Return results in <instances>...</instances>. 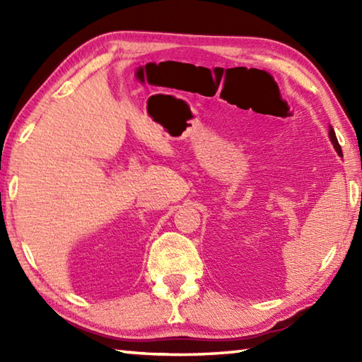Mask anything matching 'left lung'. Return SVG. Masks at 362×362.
<instances>
[{"label": "left lung", "instance_id": "left-lung-1", "mask_svg": "<svg viewBox=\"0 0 362 362\" xmlns=\"http://www.w3.org/2000/svg\"><path fill=\"white\" fill-rule=\"evenodd\" d=\"M329 139H330V142H332L337 153H339V155H341V148H340V145H339V140H337V137H335V132L332 129V126H329Z\"/></svg>", "mask_w": 362, "mask_h": 362}]
</instances>
